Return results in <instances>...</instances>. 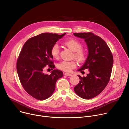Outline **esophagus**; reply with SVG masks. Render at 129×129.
Instances as JSON below:
<instances>
[{
	"mask_svg": "<svg viewBox=\"0 0 129 129\" xmlns=\"http://www.w3.org/2000/svg\"><path fill=\"white\" fill-rule=\"evenodd\" d=\"M64 75L65 76H72V74H70V73H64Z\"/></svg>",
	"mask_w": 129,
	"mask_h": 129,
	"instance_id": "34e87169",
	"label": "esophagus"
}]
</instances>
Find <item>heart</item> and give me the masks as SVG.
I'll use <instances>...</instances> for the list:
<instances>
[{
  "label": "heart",
  "instance_id": "obj_1",
  "mask_svg": "<svg viewBox=\"0 0 129 129\" xmlns=\"http://www.w3.org/2000/svg\"><path fill=\"white\" fill-rule=\"evenodd\" d=\"M63 44L67 48L71 50L74 53L73 56L80 63L83 62L87 57L86 52L81 49L82 44L75 39L71 38L65 40ZM51 54L54 58H57L59 55V49L57 44H55L52 46L51 49ZM77 62L73 61L64 60L57 64V67L58 69L64 72H70L77 66Z\"/></svg>",
  "mask_w": 129,
  "mask_h": 129
}]
</instances>
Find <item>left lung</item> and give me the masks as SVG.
<instances>
[{
    "label": "left lung",
    "instance_id": "8db88e82",
    "mask_svg": "<svg viewBox=\"0 0 129 129\" xmlns=\"http://www.w3.org/2000/svg\"><path fill=\"white\" fill-rule=\"evenodd\" d=\"M83 39L88 48V55L78 71L89 70L86 77L78 75L80 80L74 88L75 93L84 99H92L100 94L107 85L112 71L113 56L106 42L92 33H74Z\"/></svg>",
    "mask_w": 129,
    "mask_h": 129
}]
</instances>
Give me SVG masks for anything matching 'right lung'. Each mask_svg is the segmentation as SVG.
I'll return each mask as SVG.
<instances>
[{"label": "right lung", "mask_w": 129, "mask_h": 129, "mask_svg": "<svg viewBox=\"0 0 129 129\" xmlns=\"http://www.w3.org/2000/svg\"><path fill=\"white\" fill-rule=\"evenodd\" d=\"M65 34H39L26 41L21 51L16 63L17 72L24 90L37 100H44L52 95L57 80L63 76L58 70H54L50 75L43 71L47 65L54 68L51 49Z\"/></svg>", "instance_id": "obj_1"}]
</instances>
